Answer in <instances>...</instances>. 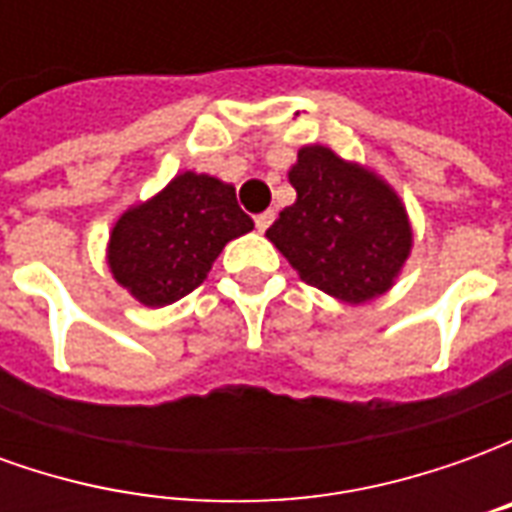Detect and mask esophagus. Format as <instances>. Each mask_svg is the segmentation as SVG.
<instances>
[{
    "label": "esophagus",
    "instance_id": "1",
    "mask_svg": "<svg viewBox=\"0 0 512 512\" xmlns=\"http://www.w3.org/2000/svg\"><path fill=\"white\" fill-rule=\"evenodd\" d=\"M271 222H274V211H263L255 216V227L260 233H266L268 227H271Z\"/></svg>",
    "mask_w": 512,
    "mask_h": 512
}]
</instances>
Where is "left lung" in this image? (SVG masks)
<instances>
[{"mask_svg": "<svg viewBox=\"0 0 512 512\" xmlns=\"http://www.w3.org/2000/svg\"><path fill=\"white\" fill-rule=\"evenodd\" d=\"M290 186L296 202L266 235L299 277L348 304L386 293L411 249L395 191L321 145L301 147Z\"/></svg>", "mask_w": 512, "mask_h": 512, "instance_id": "obj_1", "label": "left lung"}]
</instances>
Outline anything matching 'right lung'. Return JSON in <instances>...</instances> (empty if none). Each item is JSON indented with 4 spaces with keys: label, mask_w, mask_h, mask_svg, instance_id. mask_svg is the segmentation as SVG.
Listing matches in <instances>:
<instances>
[{
    "label": "right lung",
    "mask_w": 512,
    "mask_h": 512,
    "mask_svg": "<svg viewBox=\"0 0 512 512\" xmlns=\"http://www.w3.org/2000/svg\"><path fill=\"white\" fill-rule=\"evenodd\" d=\"M252 230L235 189L183 172L158 197L120 216L109 268L147 307H164L202 285L227 241Z\"/></svg>",
    "instance_id": "add662e5"
}]
</instances>
